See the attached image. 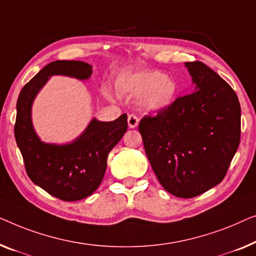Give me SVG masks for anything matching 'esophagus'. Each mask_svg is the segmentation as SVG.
Instances as JSON below:
<instances>
[{
    "mask_svg": "<svg viewBox=\"0 0 256 256\" xmlns=\"http://www.w3.org/2000/svg\"><path fill=\"white\" fill-rule=\"evenodd\" d=\"M138 117L134 116V114H130L128 118V128H134L138 126Z\"/></svg>",
    "mask_w": 256,
    "mask_h": 256,
    "instance_id": "34e87169",
    "label": "esophagus"
}]
</instances>
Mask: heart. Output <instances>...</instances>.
<instances>
[{
  "mask_svg": "<svg viewBox=\"0 0 256 256\" xmlns=\"http://www.w3.org/2000/svg\"><path fill=\"white\" fill-rule=\"evenodd\" d=\"M114 88L120 94L140 97L139 106L146 114H160L174 106L178 95V84L160 70H138L118 75ZM112 100L109 92H104Z\"/></svg>",
  "mask_w": 256,
  "mask_h": 256,
  "instance_id": "obj_1",
  "label": "heart"
}]
</instances>
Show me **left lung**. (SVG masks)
Wrapping results in <instances>:
<instances>
[{
  "label": "left lung",
  "mask_w": 256,
  "mask_h": 256,
  "mask_svg": "<svg viewBox=\"0 0 256 256\" xmlns=\"http://www.w3.org/2000/svg\"><path fill=\"white\" fill-rule=\"evenodd\" d=\"M192 92L139 123L153 172L169 194L192 198L219 184L240 142L241 109L236 94L200 61L186 62Z\"/></svg>",
  "instance_id": "left-lung-1"
}]
</instances>
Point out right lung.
Listing matches in <instances>:
<instances>
[{"mask_svg":"<svg viewBox=\"0 0 256 256\" xmlns=\"http://www.w3.org/2000/svg\"><path fill=\"white\" fill-rule=\"evenodd\" d=\"M92 67L84 61L50 62L22 89L17 100L15 139L31 181L56 198L73 202L90 196L98 188L106 170L110 150L128 130L123 114L112 122L94 117L80 136L64 144L45 142L32 123L36 97L54 75L87 81Z\"/></svg>","mask_w":256,"mask_h":256,"instance_id":"add662e5","label":"right lung"}]
</instances>
